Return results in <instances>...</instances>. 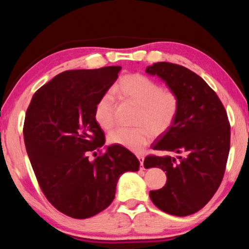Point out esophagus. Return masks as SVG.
Wrapping results in <instances>:
<instances>
[{
	"label": "esophagus",
	"instance_id": "esophagus-1",
	"mask_svg": "<svg viewBox=\"0 0 249 249\" xmlns=\"http://www.w3.org/2000/svg\"><path fill=\"white\" fill-rule=\"evenodd\" d=\"M137 158H138V160H140V162H141V168L142 169V168H144V157H142V155H138L137 156Z\"/></svg>",
	"mask_w": 249,
	"mask_h": 249
}]
</instances>
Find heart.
<instances>
[{
    "label": "heart",
    "instance_id": "obj_1",
    "mask_svg": "<svg viewBox=\"0 0 249 249\" xmlns=\"http://www.w3.org/2000/svg\"><path fill=\"white\" fill-rule=\"evenodd\" d=\"M112 94L125 102L138 107L135 116V128H117L108 135L111 144L123 146L133 151H141L155 135L167 132L178 116L180 100L171 88L161 87L141 72L126 74L112 89ZM94 120L101 128L111 130L115 125L114 98L109 93L102 95L94 108Z\"/></svg>",
    "mask_w": 249,
    "mask_h": 249
}]
</instances>
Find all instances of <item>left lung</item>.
Masks as SVG:
<instances>
[{
    "label": "left lung",
    "instance_id": "obj_1",
    "mask_svg": "<svg viewBox=\"0 0 249 249\" xmlns=\"http://www.w3.org/2000/svg\"><path fill=\"white\" fill-rule=\"evenodd\" d=\"M146 72L161 78L180 100L174 125L153 144L155 150L179 156L149 155L144 160L145 168H161L167 175L165 187L150 191L149 196L163 212L191 215L212 199L224 177L231 144L229 117L215 92L185 67L157 62Z\"/></svg>",
    "mask_w": 249,
    "mask_h": 249
}]
</instances>
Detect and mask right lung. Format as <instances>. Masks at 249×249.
<instances>
[{
    "label": "right lung",
    "mask_w": 249,
    "mask_h": 249,
    "mask_svg": "<svg viewBox=\"0 0 249 249\" xmlns=\"http://www.w3.org/2000/svg\"><path fill=\"white\" fill-rule=\"evenodd\" d=\"M122 67L68 70L35 92L25 115L24 142L41 191L59 212L88 218L114 200L116 183L140 161L120 145L105 153L94 120L98 101L116 81ZM100 151L94 160L89 155Z\"/></svg>",
    "instance_id": "obj_1"
}]
</instances>
